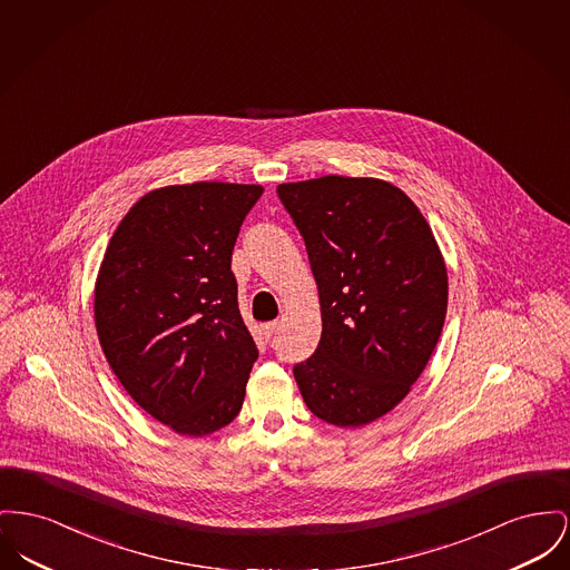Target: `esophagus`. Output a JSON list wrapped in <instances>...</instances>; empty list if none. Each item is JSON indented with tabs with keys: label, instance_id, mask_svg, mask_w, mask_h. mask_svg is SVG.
Instances as JSON below:
<instances>
[{
	"label": "esophagus",
	"instance_id": "34e87169",
	"mask_svg": "<svg viewBox=\"0 0 570 570\" xmlns=\"http://www.w3.org/2000/svg\"><path fill=\"white\" fill-rule=\"evenodd\" d=\"M275 330H277V323H275V321H273V323H265V325H263V335L268 340L271 335L275 334Z\"/></svg>",
	"mask_w": 570,
	"mask_h": 570
}]
</instances>
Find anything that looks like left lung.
<instances>
[{"label":"left lung","instance_id":"8db88e82","mask_svg":"<svg viewBox=\"0 0 570 570\" xmlns=\"http://www.w3.org/2000/svg\"><path fill=\"white\" fill-rule=\"evenodd\" d=\"M316 279L323 332L295 366L307 409L357 429L404 401L426 368L448 312V268L413 200L381 178L282 183Z\"/></svg>","mask_w":570,"mask_h":570}]
</instances>
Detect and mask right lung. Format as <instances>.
Here are the masks:
<instances>
[{"mask_svg": "<svg viewBox=\"0 0 570 570\" xmlns=\"http://www.w3.org/2000/svg\"><path fill=\"white\" fill-rule=\"evenodd\" d=\"M261 185L191 183L141 196L95 284L102 353L148 415L178 435L228 426L258 348L236 299L233 249Z\"/></svg>", "mask_w": 570, "mask_h": 570, "instance_id": "1", "label": "right lung"}]
</instances>
